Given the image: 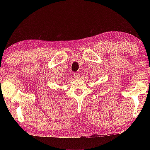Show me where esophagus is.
Segmentation results:
<instances>
[{
    "instance_id": "esophagus-1",
    "label": "esophagus",
    "mask_w": 150,
    "mask_h": 150,
    "mask_svg": "<svg viewBox=\"0 0 150 150\" xmlns=\"http://www.w3.org/2000/svg\"><path fill=\"white\" fill-rule=\"evenodd\" d=\"M73 76H74V77L76 78V79H79V78H80V74L79 73H77V72L74 73Z\"/></svg>"
}]
</instances>
